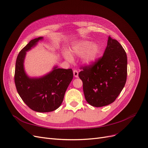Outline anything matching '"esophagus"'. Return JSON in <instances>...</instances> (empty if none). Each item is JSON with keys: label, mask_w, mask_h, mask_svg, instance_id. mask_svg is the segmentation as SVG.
Segmentation results:
<instances>
[{"label": "esophagus", "mask_w": 148, "mask_h": 148, "mask_svg": "<svg viewBox=\"0 0 148 148\" xmlns=\"http://www.w3.org/2000/svg\"><path fill=\"white\" fill-rule=\"evenodd\" d=\"M73 75H74L75 77H76V78L78 77V72L76 70H73Z\"/></svg>", "instance_id": "34e87169"}]
</instances>
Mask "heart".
I'll use <instances>...</instances> for the list:
<instances>
[{
  "instance_id": "1",
  "label": "heart",
  "mask_w": 148,
  "mask_h": 148,
  "mask_svg": "<svg viewBox=\"0 0 148 148\" xmlns=\"http://www.w3.org/2000/svg\"><path fill=\"white\" fill-rule=\"evenodd\" d=\"M100 48L98 44H92L90 41L82 40L75 44L72 48V52L77 56L82 55V60L87 65H92L97 60L99 53ZM64 56L69 61H72L73 58L69 53L65 52Z\"/></svg>"
}]
</instances>
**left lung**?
<instances>
[{
  "label": "left lung",
  "mask_w": 148,
  "mask_h": 148,
  "mask_svg": "<svg viewBox=\"0 0 148 148\" xmlns=\"http://www.w3.org/2000/svg\"><path fill=\"white\" fill-rule=\"evenodd\" d=\"M127 64L125 50L109 36L103 56L81 67L78 75L87 102L97 108L113 103L126 84Z\"/></svg>",
  "instance_id": "obj_1"
}]
</instances>
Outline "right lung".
<instances>
[{
    "label": "right lung",
    "mask_w": 148,
    "mask_h": 148,
    "mask_svg": "<svg viewBox=\"0 0 148 148\" xmlns=\"http://www.w3.org/2000/svg\"><path fill=\"white\" fill-rule=\"evenodd\" d=\"M42 39L39 37L30 40L19 52L16 62L14 82L19 96L29 108L38 112H49L57 109L62 104L73 74L72 69L55 67L51 72L42 77H28L23 68L26 51Z\"/></svg>",
    "instance_id": "obj_1"
}]
</instances>
